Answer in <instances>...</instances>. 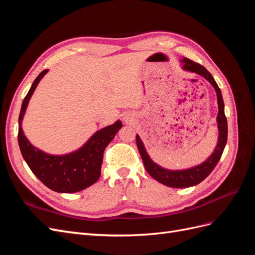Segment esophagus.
Returning a JSON list of instances; mask_svg holds the SVG:
<instances>
[{"label":"esophagus","mask_w":255,"mask_h":255,"mask_svg":"<svg viewBox=\"0 0 255 255\" xmlns=\"http://www.w3.org/2000/svg\"><path fill=\"white\" fill-rule=\"evenodd\" d=\"M127 121H128V120H127Z\"/></svg>","instance_id":"1"}]
</instances>
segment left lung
Wrapping results in <instances>:
<instances>
[{"mask_svg":"<svg viewBox=\"0 0 255 255\" xmlns=\"http://www.w3.org/2000/svg\"><path fill=\"white\" fill-rule=\"evenodd\" d=\"M182 68L185 71L195 72L199 75L203 76L206 81L211 83V85L216 90V94H217V103H218L217 125H218L219 136H218L217 145H216L212 155L205 161H203L202 164L191 167L189 169H184V170H170V169L163 168L159 165H157L156 163H154L148 155V153H146L140 137L136 135L137 148L140 153V156L142 158L145 170L148 171V173L157 182L166 185V186L173 187V188H186L190 186H195V185L201 183L205 177L210 175V173L214 170L216 165L218 164L228 140V122L225 115V103H223L221 91L218 87L217 83L215 82L212 74L208 72L203 66L199 65L188 58L184 57L182 59Z\"/></svg>","mask_w":255,"mask_h":255,"instance_id":"1","label":"left lung"}]
</instances>
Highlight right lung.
Returning <instances> with one entry per match:
<instances>
[{
	"instance_id": "1",
	"label": "right lung",
	"mask_w": 255,
	"mask_h": 255,
	"mask_svg": "<svg viewBox=\"0 0 255 255\" xmlns=\"http://www.w3.org/2000/svg\"><path fill=\"white\" fill-rule=\"evenodd\" d=\"M47 72L48 70H43L37 76L23 100L19 116L18 142L29 169L45 186L54 191L71 194L91 186L99 180L104 150L122 128V123L117 120L114 125L101 128L82 148L65 155H52L35 148L23 133L22 120L30 97Z\"/></svg>"
}]
</instances>
